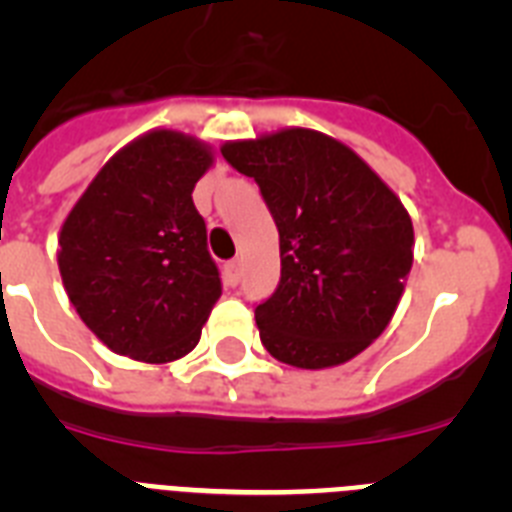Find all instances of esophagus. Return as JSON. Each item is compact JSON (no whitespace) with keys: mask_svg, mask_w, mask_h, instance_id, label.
I'll use <instances>...</instances> for the list:
<instances>
[{"mask_svg":"<svg viewBox=\"0 0 512 512\" xmlns=\"http://www.w3.org/2000/svg\"><path fill=\"white\" fill-rule=\"evenodd\" d=\"M225 282H228L230 287H235V284L241 282V264H238V261H228V264H225Z\"/></svg>","mask_w":512,"mask_h":512,"instance_id":"1","label":"esophagus"}]
</instances>
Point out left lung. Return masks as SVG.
<instances>
[{
  "label": "left lung",
  "mask_w": 512,
  "mask_h": 512,
  "mask_svg": "<svg viewBox=\"0 0 512 512\" xmlns=\"http://www.w3.org/2000/svg\"><path fill=\"white\" fill-rule=\"evenodd\" d=\"M253 176L279 230L282 279L256 307L261 343L297 369L341 366L390 325L413 269V220L346 143L282 128L223 143Z\"/></svg>",
  "instance_id": "8db88e82"
}]
</instances>
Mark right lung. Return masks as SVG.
Here are the masks:
<instances>
[{
    "label": "right lung",
    "instance_id": "right-lung-1",
    "mask_svg": "<svg viewBox=\"0 0 512 512\" xmlns=\"http://www.w3.org/2000/svg\"><path fill=\"white\" fill-rule=\"evenodd\" d=\"M215 164L205 140L156 128L97 171L58 233L71 305L120 356L169 364L192 351L220 300L194 184Z\"/></svg>",
    "mask_w": 512,
    "mask_h": 512
}]
</instances>
